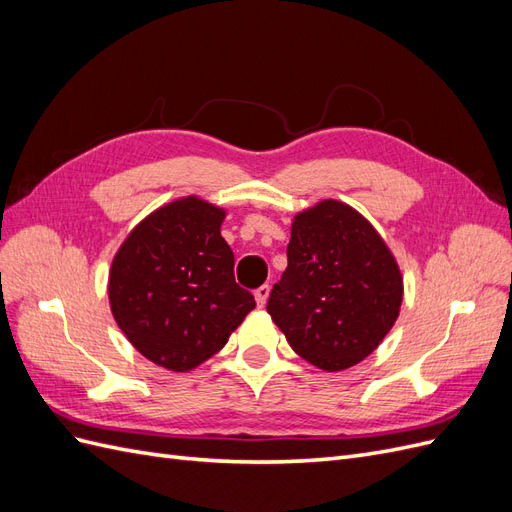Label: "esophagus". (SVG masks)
Here are the masks:
<instances>
[{"instance_id":"34e87169","label":"esophagus","mask_w":512,"mask_h":512,"mask_svg":"<svg viewBox=\"0 0 512 512\" xmlns=\"http://www.w3.org/2000/svg\"><path fill=\"white\" fill-rule=\"evenodd\" d=\"M269 292H271V286H269V284L260 286V288L254 292V297H256L258 307H265V303H267V299H269Z\"/></svg>"}]
</instances>
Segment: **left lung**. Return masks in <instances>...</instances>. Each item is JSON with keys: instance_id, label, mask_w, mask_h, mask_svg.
<instances>
[{"instance_id": "8db88e82", "label": "left lung", "mask_w": 512, "mask_h": 512, "mask_svg": "<svg viewBox=\"0 0 512 512\" xmlns=\"http://www.w3.org/2000/svg\"><path fill=\"white\" fill-rule=\"evenodd\" d=\"M286 254L267 312L290 348L324 371L363 361L404 301L389 245L359 211L329 198L294 215Z\"/></svg>"}]
</instances>
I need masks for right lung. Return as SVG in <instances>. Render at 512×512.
Instances as JSON below:
<instances>
[{"label": "right lung", "instance_id": "add662e5", "mask_svg": "<svg viewBox=\"0 0 512 512\" xmlns=\"http://www.w3.org/2000/svg\"><path fill=\"white\" fill-rule=\"evenodd\" d=\"M224 218L198 196L173 200L149 213L113 258L111 312L130 344L164 369L190 371L211 359L256 307L235 282Z\"/></svg>", "mask_w": 512, "mask_h": 512}]
</instances>
